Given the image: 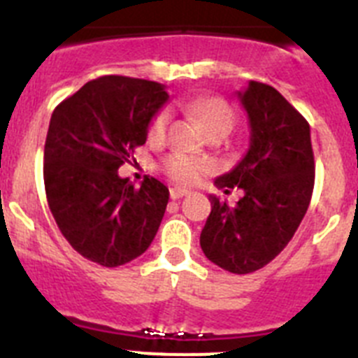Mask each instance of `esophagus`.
Here are the masks:
<instances>
[{
    "mask_svg": "<svg viewBox=\"0 0 358 358\" xmlns=\"http://www.w3.org/2000/svg\"><path fill=\"white\" fill-rule=\"evenodd\" d=\"M189 192L188 189H185V188H172L170 189V197L173 199V201H176V199H181V197H185V195H188Z\"/></svg>",
    "mask_w": 358,
    "mask_h": 358,
    "instance_id": "34e87169",
    "label": "esophagus"
}]
</instances>
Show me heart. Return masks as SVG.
<instances>
[{
	"instance_id": "obj_1",
	"label": "heart",
	"mask_w": 358,
	"mask_h": 358,
	"mask_svg": "<svg viewBox=\"0 0 358 358\" xmlns=\"http://www.w3.org/2000/svg\"><path fill=\"white\" fill-rule=\"evenodd\" d=\"M186 107L195 118H199V122L202 123V127L206 129L208 134L215 131H224L229 134L231 129L235 127V109L224 98L201 96L188 102ZM166 125H169V116H166V113H159L152 122L150 129H148V138L152 141L163 140L164 134H166ZM164 170L173 181L189 185V182L197 181L199 177L204 173L206 164L202 163L201 159L185 156V154H172V156L164 159Z\"/></svg>"
}]
</instances>
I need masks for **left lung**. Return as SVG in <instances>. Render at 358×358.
Instances as JSON below:
<instances>
[{"mask_svg":"<svg viewBox=\"0 0 358 358\" xmlns=\"http://www.w3.org/2000/svg\"><path fill=\"white\" fill-rule=\"evenodd\" d=\"M238 98L248 113L251 141L231 172L215 179L229 192L243 189L235 206L210 195L211 213L201 233L210 262L249 274L273 262L301 224L314 189L310 125L274 87L251 80Z\"/></svg>","mask_w":358,"mask_h":358,"instance_id":"obj_1","label":"left lung"}]
</instances>
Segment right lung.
I'll list each match as a JSON object with an SVG mask.
<instances>
[{
  "mask_svg": "<svg viewBox=\"0 0 358 358\" xmlns=\"http://www.w3.org/2000/svg\"><path fill=\"white\" fill-rule=\"evenodd\" d=\"M166 100L163 84L107 75L53 110L44 143L46 199L69 245L94 264H129L159 229L169 188L148 176L134 188L118 169L145 145Z\"/></svg>",
  "mask_w": 358,
  "mask_h": 358,
  "instance_id": "add662e5",
  "label": "right lung"
}]
</instances>
